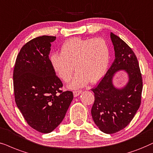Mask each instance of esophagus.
Here are the masks:
<instances>
[{"instance_id": "1", "label": "esophagus", "mask_w": 153, "mask_h": 153, "mask_svg": "<svg viewBox=\"0 0 153 153\" xmlns=\"http://www.w3.org/2000/svg\"><path fill=\"white\" fill-rule=\"evenodd\" d=\"M81 92H82V90H75L73 92V94H74V97H78Z\"/></svg>"}]
</instances>
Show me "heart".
Returning <instances> with one entry per match:
<instances>
[{
    "label": "heart",
    "instance_id": "obj_1",
    "mask_svg": "<svg viewBox=\"0 0 153 153\" xmlns=\"http://www.w3.org/2000/svg\"><path fill=\"white\" fill-rule=\"evenodd\" d=\"M110 59L109 45L103 38H71L61 46V54L54 53L50 58L53 71L64 82H69L75 69L77 71L71 88L99 82L107 73Z\"/></svg>",
    "mask_w": 153,
    "mask_h": 153
}]
</instances>
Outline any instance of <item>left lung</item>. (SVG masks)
<instances>
[{
    "label": "left lung",
    "mask_w": 153,
    "mask_h": 153,
    "mask_svg": "<svg viewBox=\"0 0 153 153\" xmlns=\"http://www.w3.org/2000/svg\"><path fill=\"white\" fill-rule=\"evenodd\" d=\"M115 60L100 82L92 90L94 102L91 109L92 119L102 132L111 134L129 124L140 107L143 79L138 61L131 48L111 32ZM125 70L129 82L122 89L116 88L112 78L118 70Z\"/></svg>",
    "instance_id": "left-lung-1"
}]
</instances>
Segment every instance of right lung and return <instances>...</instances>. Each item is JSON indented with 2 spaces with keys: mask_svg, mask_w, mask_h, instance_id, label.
<instances>
[{
  "mask_svg": "<svg viewBox=\"0 0 153 153\" xmlns=\"http://www.w3.org/2000/svg\"><path fill=\"white\" fill-rule=\"evenodd\" d=\"M56 36H38L22 46L13 71L15 101L32 128L48 133L63 121L73 99L51 66L49 54Z\"/></svg>",
  "mask_w": 153,
  "mask_h": 153,
  "instance_id": "right-lung-1",
  "label": "right lung"
}]
</instances>
